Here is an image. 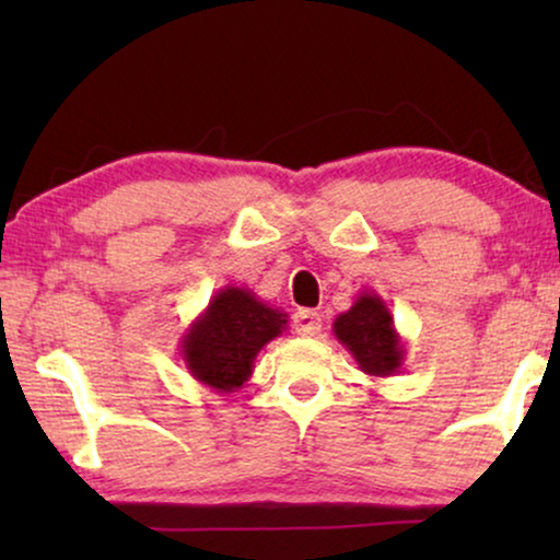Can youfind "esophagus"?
<instances>
[{"label": "esophagus", "instance_id": "esophagus-1", "mask_svg": "<svg viewBox=\"0 0 560 560\" xmlns=\"http://www.w3.org/2000/svg\"><path fill=\"white\" fill-rule=\"evenodd\" d=\"M293 328L301 336H318L324 328V318L316 311H298L293 316Z\"/></svg>", "mask_w": 560, "mask_h": 560}]
</instances>
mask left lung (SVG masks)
<instances>
[{
  "label": "left lung",
  "mask_w": 560,
  "mask_h": 560,
  "mask_svg": "<svg viewBox=\"0 0 560 560\" xmlns=\"http://www.w3.org/2000/svg\"><path fill=\"white\" fill-rule=\"evenodd\" d=\"M334 336L370 377H393L402 370L405 341L387 303L374 290H362L354 305L336 316Z\"/></svg>",
  "instance_id": "left-lung-1"
}]
</instances>
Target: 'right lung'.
Here are the masks:
<instances>
[{
    "label": "right lung",
    "mask_w": 560,
    "mask_h": 560,
    "mask_svg": "<svg viewBox=\"0 0 560 560\" xmlns=\"http://www.w3.org/2000/svg\"><path fill=\"white\" fill-rule=\"evenodd\" d=\"M288 328V313L272 308L249 288L224 285L180 336L190 377L217 393H236L252 377L265 343Z\"/></svg>",
    "instance_id": "add662e5"
}]
</instances>
